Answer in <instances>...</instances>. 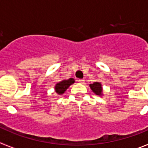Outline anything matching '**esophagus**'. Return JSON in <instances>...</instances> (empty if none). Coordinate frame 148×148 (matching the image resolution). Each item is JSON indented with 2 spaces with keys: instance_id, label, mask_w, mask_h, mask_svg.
Segmentation results:
<instances>
[{
  "instance_id": "obj_1",
  "label": "esophagus",
  "mask_w": 148,
  "mask_h": 148,
  "mask_svg": "<svg viewBox=\"0 0 148 148\" xmlns=\"http://www.w3.org/2000/svg\"><path fill=\"white\" fill-rule=\"evenodd\" d=\"M77 81H78V82L81 84H83L84 82V79H78Z\"/></svg>"
}]
</instances>
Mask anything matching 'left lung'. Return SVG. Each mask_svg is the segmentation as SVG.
<instances>
[{
	"label": "left lung",
	"instance_id": "8db88e82",
	"mask_svg": "<svg viewBox=\"0 0 148 148\" xmlns=\"http://www.w3.org/2000/svg\"><path fill=\"white\" fill-rule=\"evenodd\" d=\"M89 86H90V89L92 90V91L95 95H100V96H101L103 95L102 85H101V84L100 82H94L92 84H90Z\"/></svg>",
	"mask_w": 148,
	"mask_h": 148
}]
</instances>
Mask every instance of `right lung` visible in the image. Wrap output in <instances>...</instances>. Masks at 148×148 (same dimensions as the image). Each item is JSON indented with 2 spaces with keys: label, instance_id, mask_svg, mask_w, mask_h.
<instances>
[{
  "label": "right lung",
  "instance_id": "right-lung-1",
  "mask_svg": "<svg viewBox=\"0 0 148 148\" xmlns=\"http://www.w3.org/2000/svg\"><path fill=\"white\" fill-rule=\"evenodd\" d=\"M75 83L74 78H69L67 80H62L55 86V91L58 95H62L69 88L70 85Z\"/></svg>",
  "mask_w": 148,
  "mask_h": 148
}]
</instances>
